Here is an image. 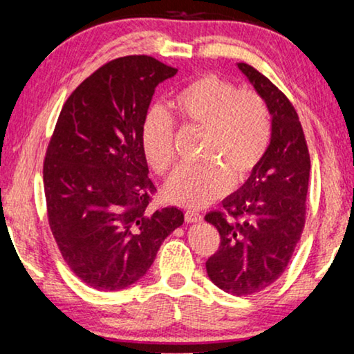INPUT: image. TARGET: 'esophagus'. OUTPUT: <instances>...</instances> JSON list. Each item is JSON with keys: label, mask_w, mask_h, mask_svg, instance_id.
<instances>
[{"label": "esophagus", "mask_w": 354, "mask_h": 354, "mask_svg": "<svg viewBox=\"0 0 354 354\" xmlns=\"http://www.w3.org/2000/svg\"><path fill=\"white\" fill-rule=\"evenodd\" d=\"M184 218H186L187 223H198V221L203 220L202 213H198L196 210H187L186 215H184Z\"/></svg>", "instance_id": "34e87169"}]
</instances>
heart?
Listing matches in <instances>:
<instances>
[{"label": "heart", "instance_id": "1", "mask_svg": "<svg viewBox=\"0 0 354 354\" xmlns=\"http://www.w3.org/2000/svg\"><path fill=\"white\" fill-rule=\"evenodd\" d=\"M170 107L183 123L205 129L197 165L179 167L168 179L165 196L183 207H203L245 179L265 157L271 142V113L255 91L216 75L187 83L173 96ZM146 158L157 173L175 162V122L162 107L149 109L141 125Z\"/></svg>", "mask_w": 354, "mask_h": 354}]
</instances>
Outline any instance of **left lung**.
<instances>
[{"instance_id":"1","label":"left lung","mask_w":354,"mask_h":354,"mask_svg":"<svg viewBox=\"0 0 354 354\" xmlns=\"http://www.w3.org/2000/svg\"><path fill=\"white\" fill-rule=\"evenodd\" d=\"M239 71L271 113L270 147L245 184L205 215L221 242L208 258L210 281L232 295H252L276 282L300 241L306 216L311 160L298 113L286 94L248 64Z\"/></svg>"}]
</instances>
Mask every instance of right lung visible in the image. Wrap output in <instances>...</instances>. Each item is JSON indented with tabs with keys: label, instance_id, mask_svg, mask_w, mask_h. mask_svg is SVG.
I'll return each instance as SVG.
<instances>
[{
	"label": "right lung",
	"instance_id": "right-lung-1",
	"mask_svg": "<svg viewBox=\"0 0 354 354\" xmlns=\"http://www.w3.org/2000/svg\"><path fill=\"white\" fill-rule=\"evenodd\" d=\"M178 68L127 56L97 68L64 104L43 165L48 221L68 268L86 286L115 292L152 266L183 212H149L141 125L158 83Z\"/></svg>",
	"mask_w": 354,
	"mask_h": 354
}]
</instances>
